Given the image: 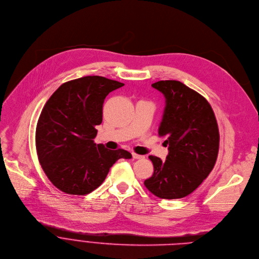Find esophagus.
I'll return each mask as SVG.
<instances>
[{
  "label": "esophagus",
  "mask_w": 259,
  "mask_h": 259,
  "mask_svg": "<svg viewBox=\"0 0 259 259\" xmlns=\"http://www.w3.org/2000/svg\"><path fill=\"white\" fill-rule=\"evenodd\" d=\"M132 157H133L134 159H143V158H144V156L138 155V154H136V153H132Z\"/></svg>",
  "instance_id": "34e87169"
}]
</instances>
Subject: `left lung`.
Segmentation results:
<instances>
[{"instance_id": "obj_1", "label": "left lung", "mask_w": 259, "mask_h": 259, "mask_svg": "<svg viewBox=\"0 0 259 259\" xmlns=\"http://www.w3.org/2000/svg\"><path fill=\"white\" fill-rule=\"evenodd\" d=\"M166 99L158 134L169 153L165 161L150 156L154 174L145 181L147 189L159 198L178 199L192 193L213 170L220 135L215 113L207 100L178 80L152 84Z\"/></svg>"}]
</instances>
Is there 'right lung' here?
<instances>
[{
	"mask_svg": "<svg viewBox=\"0 0 259 259\" xmlns=\"http://www.w3.org/2000/svg\"><path fill=\"white\" fill-rule=\"evenodd\" d=\"M123 85L103 76H84L63 83L45 103L36 127V151L46 177L62 192L91 193L117 160L132 157L93 140L105 97Z\"/></svg>",
	"mask_w": 259,
	"mask_h": 259,
	"instance_id": "1",
	"label": "right lung"
}]
</instances>
